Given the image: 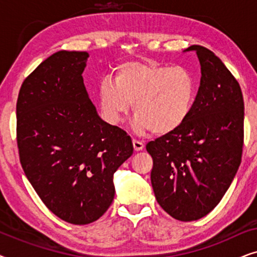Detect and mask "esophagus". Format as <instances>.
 <instances>
[{"mask_svg": "<svg viewBox=\"0 0 257 257\" xmlns=\"http://www.w3.org/2000/svg\"><path fill=\"white\" fill-rule=\"evenodd\" d=\"M132 144H133V149H135V151H142L144 149V143L140 142V140H137V139H133L132 140Z\"/></svg>", "mask_w": 257, "mask_h": 257, "instance_id": "34e87169", "label": "esophagus"}]
</instances>
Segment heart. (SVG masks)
I'll list each match as a JSON object with an SVG mask.
<instances>
[{"label": "heart", "instance_id": "heart-1", "mask_svg": "<svg viewBox=\"0 0 257 257\" xmlns=\"http://www.w3.org/2000/svg\"><path fill=\"white\" fill-rule=\"evenodd\" d=\"M194 93L195 83L187 69L132 62L119 66L113 83L101 84L99 106L103 117L117 125L132 104L137 132L167 135L186 120Z\"/></svg>", "mask_w": 257, "mask_h": 257}]
</instances>
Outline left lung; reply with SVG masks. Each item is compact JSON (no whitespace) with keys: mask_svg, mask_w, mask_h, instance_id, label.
<instances>
[{"mask_svg":"<svg viewBox=\"0 0 257 257\" xmlns=\"http://www.w3.org/2000/svg\"><path fill=\"white\" fill-rule=\"evenodd\" d=\"M201 65L198 94L175 131L150 142L151 182L165 212L194 221L215 208L238 170L244 103L240 84L208 49L192 45Z\"/></svg>","mask_w":257,"mask_h":257,"instance_id":"8db88e82","label":"left lung"}]
</instances>
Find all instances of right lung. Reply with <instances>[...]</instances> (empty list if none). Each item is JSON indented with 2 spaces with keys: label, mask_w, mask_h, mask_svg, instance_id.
<instances>
[{
  "label": "right lung",
  "mask_w": 257,
  "mask_h": 257,
  "mask_svg": "<svg viewBox=\"0 0 257 257\" xmlns=\"http://www.w3.org/2000/svg\"><path fill=\"white\" fill-rule=\"evenodd\" d=\"M86 51H58L24 79L17 146L28 180L59 219L87 224L114 198L113 173L133 153L131 137L101 120L82 73Z\"/></svg>",
  "instance_id": "add662e5"
}]
</instances>
